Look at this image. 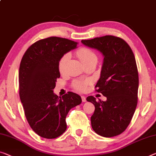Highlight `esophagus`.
<instances>
[{"mask_svg":"<svg viewBox=\"0 0 156 156\" xmlns=\"http://www.w3.org/2000/svg\"><path fill=\"white\" fill-rule=\"evenodd\" d=\"M81 100H82V102H83L86 101V97H85V96H83V95H82V96H81Z\"/></svg>","mask_w":156,"mask_h":156,"instance_id":"esophagus-1","label":"esophagus"}]
</instances>
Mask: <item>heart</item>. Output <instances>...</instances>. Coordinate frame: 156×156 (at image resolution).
<instances>
[{"label":"heart","mask_w":156,"mask_h":156,"mask_svg":"<svg viewBox=\"0 0 156 156\" xmlns=\"http://www.w3.org/2000/svg\"><path fill=\"white\" fill-rule=\"evenodd\" d=\"M76 56L80 58L81 63L85 65L93 63V62H98V56L96 54L93 50L88 49L86 47L81 48L76 51ZM70 58V54H65L63 56L60 58L58 61V70L61 73H63L66 70V67L68 60ZM88 86L87 81H81L76 80L73 83V87L75 89L80 90V91H83L86 89Z\"/></svg>","instance_id":"1"}]
</instances>
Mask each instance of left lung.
<instances>
[{
	"label": "left lung",
	"mask_w": 156,
	"mask_h": 156,
	"mask_svg": "<svg viewBox=\"0 0 156 156\" xmlns=\"http://www.w3.org/2000/svg\"><path fill=\"white\" fill-rule=\"evenodd\" d=\"M81 42L98 49L104 56L95 90L107 100L96 101L93 96L86 98L95 106L90 117L93 130L105 137L119 135L130 124L137 105L139 75L135 55L125 40L113 35Z\"/></svg>",
	"instance_id": "left-lung-1"
}]
</instances>
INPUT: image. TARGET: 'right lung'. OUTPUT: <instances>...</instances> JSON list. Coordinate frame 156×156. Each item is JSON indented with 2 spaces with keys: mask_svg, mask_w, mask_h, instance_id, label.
I'll return each instance as SVG.
<instances>
[{
  "mask_svg": "<svg viewBox=\"0 0 156 156\" xmlns=\"http://www.w3.org/2000/svg\"><path fill=\"white\" fill-rule=\"evenodd\" d=\"M78 43L58 37L40 40L23 54L19 72L20 97L26 118L38 135L54 139L66 130V119L70 110L81 102L76 93L62 97L54 94L59 78L58 61Z\"/></svg>",
  "mask_w": 156,
  "mask_h": 156,
  "instance_id": "add662e5",
  "label": "right lung"
}]
</instances>
